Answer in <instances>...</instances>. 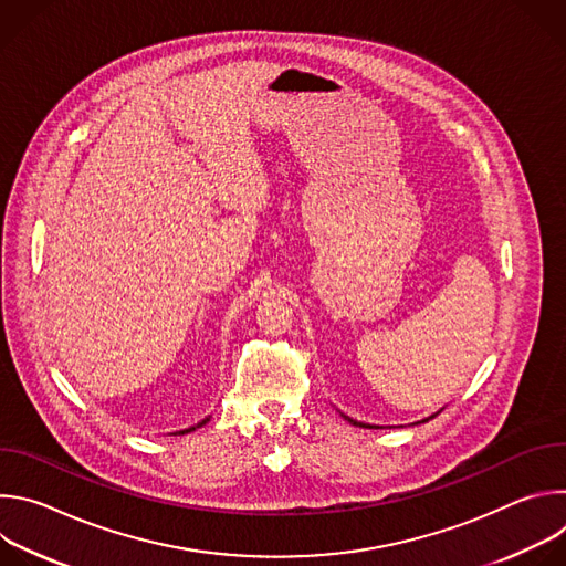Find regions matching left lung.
<instances>
[{
  "mask_svg": "<svg viewBox=\"0 0 566 566\" xmlns=\"http://www.w3.org/2000/svg\"><path fill=\"white\" fill-rule=\"evenodd\" d=\"M347 419V417H345ZM352 426H363V428H374V426H365V423H358V421H354V419H347Z\"/></svg>",
  "mask_w": 566,
  "mask_h": 566,
  "instance_id": "left-lung-1",
  "label": "left lung"
}]
</instances>
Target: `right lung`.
<instances>
[{"label":"right lung","mask_w":566,"mask_h":566,"mask_svg":"<svg viewBox=\"0 0 566 566\" xmlns=\"http://www.w3.org/2000/svg\"><path fill=\"white\" fill-rule=\"evenodd\" d=\"M206 421H208V419H206ZM206 421H201V423H199V426H197V428H201V426H203V423H206ZM190 430H195V428H190ZM190 430H184V432H179V434H186V432H190Z\"/></svg>","instance_id":"add662e5"}]
</instances>
